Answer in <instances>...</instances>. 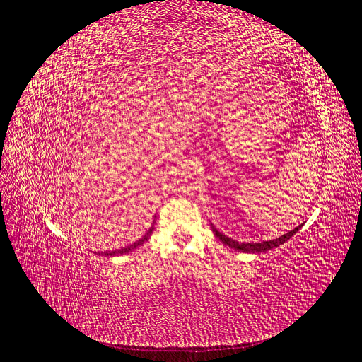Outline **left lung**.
Masks as SVG:
<instances>
[{
	"mask_svg": "<svg viewBox=\"0 0 362 362\" xmlns=\"http://www.w3.org/2000/svg\"><path fill=\"white\" fill-rule=\"evenodd\" d=\"M299 228H300V226L294 228L293 231H290V233H287V234H284V235L279 237V238L269 240V242H261V243H240V242H235V240H233V238H229L228 235H225V234H222V233H218L217 229L211 225L213 233L216 234V237H217L218 240H221V242H222L223 245H226V246H229V247H233V249H235V250H240V252H249V254H259V252H266V250H270V249H273V247H278L279 245H284L290 237H293L296 233L299 231Z\"/></svg>",
	"mask_w": 362,
	"mask_h": 362,
	"instance_id": "left-lung-1",
	"label": "left lung"
}]
</instances>
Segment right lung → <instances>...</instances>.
Returning a JSON list of instances; mask_svg holds the SVG:
<instances>
[{
  "label": "right lung",
  "instance_id": "add662e5",
  "mask_svg": "<svg viewBox=\"0 0 362 362\" xmlns=\"http://www.w3.org/2000/svg\"><path fill=\"white\" fill-rule=\"evenodd\" d=\"M152 229H154V228H151L149 229V231L144 235V237H141L140 240H139V242H136L134 245H131V246H127V247H124V249H119V250H112V252H104V255H107V257H112V255H120V254H127V252H129L131 249H136V247H139L140 245H144L145 242H146V240L149 238V235H151V233H152Z\"/></svg>",
  "mask_w": 362,
  "mask_h": 362
}]
</instances>
